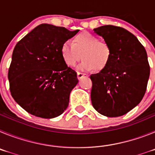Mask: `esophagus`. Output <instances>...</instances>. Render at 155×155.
<instances>
[{
    "label": "esophagus",
    "mask_w": 155,
    "mask_h": 155,
    "mask_svg": "<svg viewBox=\"0 0 155 155\" xmlns=\"http://www.w3.org/2000/svg\"><path fill=\"white\" fill-rule=\"evenodd\" d=\"M78 80H81V79L83 78V77H87V74H83V73H81V72H78Z\"/></svg>",
    "instance_id": "esophagus-1"
}]
</instances>
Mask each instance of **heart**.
Here are the masks:
<instances>
[{"label": "heart", "instance_id": "1", "mask_svg": "<svg viewBox=\"0 0 155 155\" xmlns=\"http://www.w3.org/2000/svg\"><path fill=\"white\" fill-rule=\"evenodd\" d=\"M61 53L64 63L74 67L81 60L78 66L81 71H102L107 66L112 56V50L107 42L100 41L96 35L81 32L73 38L72 43L66 41L62 44Z\"/></svg>", "mask_w": 155, "mask_h": 155}]
</instances>
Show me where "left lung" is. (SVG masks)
Returning a JSON list of instances; mask_svg holds the SVG:
<instances>
[{"instance_id":"8db88e82","label":"left lung","mask_w":155,"mask_h":155,"mask_svg":"<svg viewBox=\"0 0 155 155\" xmlns=\"http://www.w3.org/2000/svg\"><path fill=\"white\" fill-rule=\"evenodd\" d=\"M109 45L107 66L90 76L91 99L98 113L108 117L123 116L140 102L147 89L150 66L147 52L136 36L121 27L94 28Z\"/></svg>"}]
</instances>
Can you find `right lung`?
Instances as JSON below:
<instances>
[{
	"label": "right lung",
	"mask_w": 155,
	"mask_h": 155,
	"mask_svg": "<svg viewBox=\"0 0 155 155\" xmlns=\"http://www.w3.org/2000/svg\"><path fill=\"white\" fill-rule=\"evenodd\" d=\"M78 31L41 24L16 44L8 71L10 91L30 114L52 119L68 108L78 80L76 72L64 63L61 48Z\"/></svg>",
	"instance_id": "obj_1"
}]
</instances>
